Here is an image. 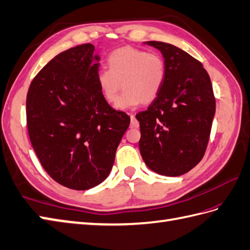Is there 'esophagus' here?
I'll return each mask as SVG.
<instances>
[{
    "mask_svg": "<svg viewBox=\"0 0 250 250\" xmlns=\"http://www.w3.org/2000/svg\"><path fill=\"white\" fill-rule=\"evenodd\" d=\"M130 127L131 128H138L139 127V122L137 121L135 115H130Z\"/></svg>",
    "mask_w": 250,
    "mask_h": 250,
    "instance_id": "esophagus-1",
    "label": "esophagus"
}]
</instances>
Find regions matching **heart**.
<instances>
[{
    "instance_id": "b5f03b06",
    "label": "heart",
    "mask_w": 250,
    "mask_h": 250,
    "mask_svg": "<svg viewBox=\"0 0 250 250\" xmlns=\"http://www.w3.org/2000/svg\"><path fill=\"white\" fill-rule=\"evenodd\" d=\"M107 65L108 70L97 73V84L108 103L117 101L120 86L124 87V93L115 105L121 110L154 102L166 81V63L159 55L132 46L113 51Z\"/></svg>"
}]
</instances>
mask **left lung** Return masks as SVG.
Here are the masks:
<instances>
[{"instance_id":"8db88e82","label":"left lung","mask_w":250,"mask_h":250,"mask_svg":"<svg viewBox=\"0 0 250 250\" xmlns=\"http://www.w3.org/2000/svg\"><path fill=\"white\" fill-rule=\"evenodd\" d=\"M166 63V81L147 110L139 112L140 153L151 171L184 175L203 159L215 113V97L203 64L173 44L147 41Z\"/></svg>"}]
</instances>
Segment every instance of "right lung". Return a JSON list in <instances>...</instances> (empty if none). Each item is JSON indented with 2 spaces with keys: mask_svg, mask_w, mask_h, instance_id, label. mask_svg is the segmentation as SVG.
I'll use <instances>...</instances> for the list:
<instances>
[{
  "mask_svg": "<svg viewBox=\"0 0 250 250\" xmlns=\"http://www.w3.org/2000/svg\"><path fill=\"white\" fill-rule=\"evenodd\" d=\"M94 45L71 47L35 76L26 97L27 129L41 166L73 190H88L110 173L130 123L103 97Z\"/></svg>",
  "mask_w": 250,
  "mask_h": 250,
  "instance_id": "add662e5",
  "label": "right lung"
}]
</instances>
